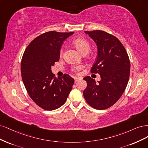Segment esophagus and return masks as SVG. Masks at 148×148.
<instances>
[{
	"mask_svg": "<svg viewBox=\"0 0 148 148\" xmlns=\"http://www.w3.org/2000/svg\"><path fill=\"white\" fill-rule=\"evenodd\" d=\"M82 80V78H80V77H79V78H77V77H74L75 83H76L77 82H78V81H79V80Z\"/></svg>",
	"mask_w": 148,
	"mask_h": 148,
	"instance_id": "esophagus-1",
	"label": "esophagus"
}]
</instances>
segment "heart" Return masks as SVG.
<instances>
[{"label":"heart","mask_w":148,"mask_h":148,"mask_svg":"<svg viewBox=\"0 0 148 148\" xmlns=\"http://www.w3.org/2000/svg\"><path fill=\"white\" fill-rule=\"evenodd\" d=\"M73 44L74 45L75 47L79 52L81 53H84L85 51H89L90 49V45L89 43L87 42V40L84 39H76L74 40ZM82 68V66H77L76 67L74 70H79Z\"/></svg>","instance_id":"obj_1"}]
</instances>
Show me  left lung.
<instances>
[{
  "mask_svg": "<svg viewBox=\"0 0 148 148\" xmlns=\"http://www.w3.org/2000/svg\"><path fill=\"white\" fill-rule=\"evenodd\" d=\"M97 47V58L91 72L100 75L97 81L89 76L83 92L87 103L103 110L112 106L124 92L130 76V63L127 51L117 37L100 31H84Z\"/></svg>",
  "mask_w": 148,
  "mask_h": 148,
  "instance_id": "1",
  "label": "left lung"
}]
</instances>
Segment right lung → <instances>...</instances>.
Wrapping results in <instances>:
<instances>
[{"instance_id":"right-lung-1","label":"right lung","mask_w":148,"mask_h":148,"mask_svg":"<svg viewBox=\"0 0 148 148\" xmlns=\"http://www.w3.org/2000/svg\"><path fill=\"white\" fill-rule=\"evenodd\" d=\"M74 32L50 31L37 37L23 54L21 73L31 98L47 111L55 110L65 103L74 80L68 74L55 77L51 67L58 61L64 40Z\"/></svg>"}]
</instances>
